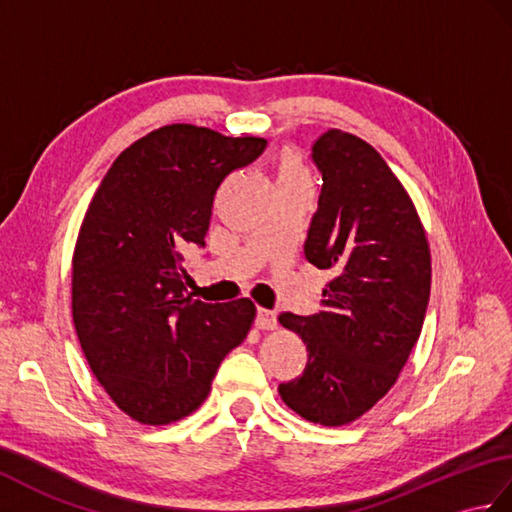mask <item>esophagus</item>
<instances>
[{
	"label": "esophagus",
	"instance_id": "obj_1",
	"mask_svg": "<svg viewBox=\"0 0 512 512\" xmlns=\"http://www.w3.org/2000/svg\"><path fill=\"white\" fill-rule=\"evenodd\" d=\"M255 325L259 330H275L277 328V314L273 310L259 308L257 317H255Z\"/></svg>",
	"mask_w": 512,
	"mask_h": 512
}]
</instances>
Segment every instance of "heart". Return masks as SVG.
<instances>
[{
	"instance_id": "obj_1",
	"label": "heart",
	"mask_w": 512,
	"mask_h": 512,
	"mask_svg": "<svg viewBox=\"0 0 512 512\" xmlns=\"http://www.w3.org/2000/svg\"><path fill=\"white\" fill-rule=\"evenodd\" d=\"M297 178H306L303 176L299 158L295 154H284V158H281V165H279L277 180H297Z\"/></svg>"
}]
</instances>
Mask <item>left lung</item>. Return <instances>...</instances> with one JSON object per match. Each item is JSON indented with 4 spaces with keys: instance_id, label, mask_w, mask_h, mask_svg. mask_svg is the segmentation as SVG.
I'll return each instance as SVG.
<instances>
[{
    "instance_id": "1",
    "label": "left lung",
    "mask_w": 512,
    "mask_h": 512,
    "mask_svg": "<svg viewBox=\"0 0 512 512\" xmlns=\"http://www.w3.org/2000/svg\"><path fill=\"white\" fill-rule=\"evenodd\" d=\"M321 173L303 253L332 268L321 310L279 323L308 347V365L281 400L325 427L361 418L396 383L416 345L431 292V255L405 187L378 151L341 129L312 145Z\"/></svg>"
}]
</instances>
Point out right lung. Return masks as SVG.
<instances>
[{
  "label": "right lung",
  "instance_id": "obj_1",
  "mask_svg": "<svg viewBox=\"0 0 512 512\" xmlns=\"http://www.w3.org/2000/svg\"><path fill=\"white\" fill-rule=\"evenodd\" d=\"M264 149V138L167 125L129 145L96 189L72 257V319L96 380L129 418L189 416L246 339L253 301L187 297L184 253L204 246L222 180Z\"/></svg>",
  "mask_w": 512,
  "mask_h": 512
}]
</instances>
